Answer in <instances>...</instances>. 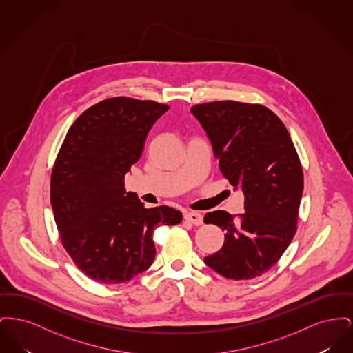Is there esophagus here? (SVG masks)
Wrapping results in <instances>:
<instances>
[{"label": "esophagus", "mask_w": 353, "mask_h": 353, "mask_svg": "<svg viewBox=\"0 0 353 353\" xmlns=\"http://www.w3.org/2000/svg\"><path fill=\"white\" fill-rule=\"evenodd\" d=\"M184 219L188 222H192L196 226L202 225V216L200 213H197V212H185Z\"/></svg>", "instance_id": "1"}]
</instances>
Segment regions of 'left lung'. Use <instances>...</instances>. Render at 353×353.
<instances>
[{
    "mask_svg": "<svg viewBox=\"0 0 353 353\" xmlns=\"http://www.w3.org/2000/svg\"><path fill=\"white\" fill-rule=\"evenodd\" d=\"M190 111L210 139L221 173L245 196L242 214L216 210L205 216V223L225 232V241L203 261L228 279L261 276L281 259L298 229V152L282 120L262 104L209 101Z\"/></svg>",
    "mask_w": 353,
    "mask_h": 353,
    "instance_id": "left-lung-1",
    "label": "left lung"
}]
</instances>
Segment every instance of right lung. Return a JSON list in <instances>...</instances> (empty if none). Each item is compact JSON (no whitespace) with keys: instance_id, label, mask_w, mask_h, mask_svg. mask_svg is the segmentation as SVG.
<instances>
[{"instance_id":"right-lung-1","label":"right lung","mask_w":353,"mask_h":353,"mask_svg":"<svg viewBox=\"0 0 353 353\" xmlns=\"http://www.w3.org/2000/svg\"><path fill=\"white\" fill-rule=\"evenodd\" d=\"M168 104L117 97L74 121L57 154L50 201L61 242L77 268L103 285L131 281L154 259L153 232L177 225L181 212L147 209L124 177Z\"/></svg>"}]
</instances>
